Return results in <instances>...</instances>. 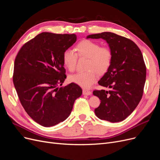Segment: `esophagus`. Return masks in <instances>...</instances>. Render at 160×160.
Wrapping results in <instances>:
<instances>
[{"label":"esophagus","mask_w":160,"mask_h":160,"mask_svg":"<svg viewBox=\"0 0 160 160\" xmlns=\"http://www.w3.org/2000/svg\"><path fill=\"white\" fill-rule=\"evenodd\" d=\"M83 95H89L91 94V91L88 89H83Z\"/></svg>","instance_id":"1"}]
</instances>
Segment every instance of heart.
<instances>
[{
    "label": "heart",
    "mask_w": 160,
    "mask_h": 160,
    "mask_svg": "<svg viewBox=\"0 0 160 160\" xmlns=\"http://www.w3.org/2000/svg\"><path fill=\"white\" fill-rule=\"evenodd\" d=\"M77 53L71 49H67L62 54V62L67 69L72 72L75 70L77 58H88L85 72H77L69 76V80L83 88H89L98 80V74L104 75L111 67L113 62V51L109 47H101L99 43L83 40L75 47Z\"/></svg>",
    "instance_id": "b5f03b06"
}]
</instances>
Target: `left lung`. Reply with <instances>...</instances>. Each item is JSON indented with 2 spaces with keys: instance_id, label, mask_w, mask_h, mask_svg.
Wrapping results in <instances>:
<instances>
[{
  "instance_id": "8db88e82",
  "label": "left lung",
  "mask_w": 160,
  "mask_h": 160,
  "mask_svg": "<svg viewBox=\"0 0 160 160\" xmlns=\"http://www.w3.org/2000/svg\"><path fill=\"white\" fill-rule=\"evenodd\" d=\"M87 38H103L113 54L109 71L98 82L109 90L93 92L101 100L95 113L100 119L122 122L133 112L142 98L146 77L142 53L133 41L113 32L94 34Z\"/></svg>"
}]
</instances>
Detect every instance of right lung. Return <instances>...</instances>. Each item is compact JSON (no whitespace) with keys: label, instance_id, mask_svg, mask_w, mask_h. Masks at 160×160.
Segmentation results:
<instances>
[{"label":"right lung","instance_id":"1","mask_svg":"<svg viewBox=\"0 0 160 160\" xmlns=\"http://www.w3.org/2000/svg\"><path fill=\"white\" fill-rule=\"evenodd\" d=\"M77 41L75 34L42 32L25 43L14 60L13 83L23 108L37 123L51 127L69 117L82 94L66 79L62 54Z\"/></svg>","mask_w":160,"mask_h":160}]
</instances>
